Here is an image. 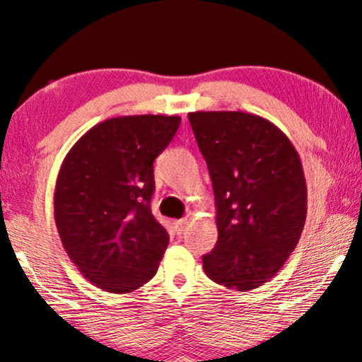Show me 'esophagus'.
<instances>
[{
  "mask_svg": "<svg viewBox=\"0 0 362 362\" xmlns=\"http://www.w3.org/2000/svg\"><path fill=\"white\" fill-rule=\"evenodd\" d=\"M173 227H175V232H177L178 235L184 234L185 228H187V221H185V218H180V221H175V222H173Z\"/></svg>",
  "mask_w": 362,
  "mask_h": 362,
  "instance_id": "34e87169",
  "label": "esophagus"
}]
</instances>
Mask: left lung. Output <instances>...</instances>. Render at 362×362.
Here are the masks:
<instances>
[{
    "label": "left lung",
    "mask_w": 362,
    "mask_h": 362,
    "mask_svg": "<svg viewBox=\"0 0 362 362\" xmlns=\"http://www.w3.org/2000/svg\"><path fill=\"white\" fill-rule=\"evenodd\" d=\"M217 205L218 240L204 271L227 289H257L303 234L308 187L300 157L272 122L247 112H192Z\"/></svg>",
    "instance_id": "obj_1"
}]
</instances>
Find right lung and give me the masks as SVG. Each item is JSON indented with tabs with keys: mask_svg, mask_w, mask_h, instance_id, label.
Returning a JSON list of instances; mask_svg holds the SVG:
<instances>
[{
	"mask_svg": "<svg viewBox=\"0 0 362 362\" xmlns=\"http://www.w3.org/2000/svg\"><path fill=\"white\" fill-rule=\"evenodd\" d=\"M177 115L100 122L70 148L54 187L63 249L100 289L127 294L148 282L168 245L150 209L153 160L175 136Z\"/></svg>",
	"mask_w": 362,
	"mask_h": 362,
	"instance_id": "1",
	"label": "right lung"
}]
</instances>
